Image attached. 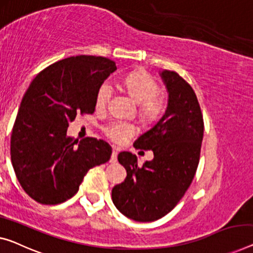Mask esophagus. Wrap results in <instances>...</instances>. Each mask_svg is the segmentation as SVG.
Returning a JSON list of instances; mask_svg holds the SVG:
<instances>
[{
    "mask_svg": "<svg viewBox=\"0 0 253 253\" xmlns=\"http://www.w3.org/2000/svg\"><path fill=\"white\" fill-rule=\"evenodd\" d=\"M117 156H118V149L114 148V149H112V154H111V159H110L111 164L117 163Z\"/></svg>",
    "mask_w": 253,
    "mask_h": 253,
    "instance_id": "1",
    "label": "esophagus"
}]
</instances>
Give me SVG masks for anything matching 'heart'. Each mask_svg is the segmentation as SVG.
<instances>
[{"label": "heart", "instance_id": "heart-1", "mask_svg": "<svg viewBox=\"0 0 253 253\" xmlns=\"http://www.w3.org/2000/svg\"><path fill=\"white\" fill-rule=\"evenodd\" d=\"M124 87L134 102L137 103V115L143 122L152 123L160 118L164 112V97L158 93V84L145 71H135L124 79ZM112 95V86L109 82L100 85L95 95L97 109L107 107ZM105 136L116 143H122L134 134L135 128L129 123L112 122L103 127Z\"/></svg>", "mask_w": 253, "mask_h": 253}]
</instances>
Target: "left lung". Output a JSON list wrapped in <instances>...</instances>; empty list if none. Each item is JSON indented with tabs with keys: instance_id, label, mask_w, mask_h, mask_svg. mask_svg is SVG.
Instances as JSON below:
<instances>
[{
	"instance_id": "8db88e82",
	"label": "left lung",
	"mask_w": 253,
	"mask_h": 253,
	"mask_svg": "<svg viewBox=\"0 0 253 253\" xmlns=\"http://www.w3.org/2000/svg\"><path fill=\"white\" fill-rule=\"evenodd\" d=\"M168 90L165 115L134 143L135 149L152 150L153 160L142 167L130 152L118 161L127 176L112 188V201L120 212L136 221L166 216L184 197L197 171L203 138V117L193 88L175 71L160 73Z\"/></svg>"
}]
</instances>
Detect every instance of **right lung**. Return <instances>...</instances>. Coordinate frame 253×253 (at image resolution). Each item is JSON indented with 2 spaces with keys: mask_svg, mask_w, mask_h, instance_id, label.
Masks as SVG:
<instances>
[{
  "mask_svg": "<svg viewBox=\"0 0 253 253\" xmlns=\"http://www.w3.org/2000/svg\"><path fill=\"white\" fill-rule=\"evenodd\" d=\"M116 69L115 61L103 56H70L30 83L12 128L10 154L18 182L36 202L67 201L90 168L110 159L107 142L74 139L67 128L77 114H93L97 89Z\"/></svg>",
  "mask_w": 253,
  "mask_h": 253,
  "instance_id": "add662e5",
  "label": "right lung"
}]
</instances>
